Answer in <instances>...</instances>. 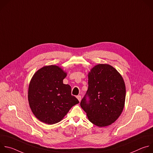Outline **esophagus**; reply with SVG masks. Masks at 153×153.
<instances>
[{
    "mask_svg": "<svg viewBox=\"0 0 153 153\" xmlns=\"http://www.w3.org/2000/svg\"><path fill=\"white\" fill-rule=\"evenodd\" d=\"M77 99L79 100V101L80 102V100H81V96H77Z\"/></svg>",
    "mask_w": 153,
    "mask_h": 153,
    "instance_id": "1",
    "label": "esophagus"
}]
</instances>
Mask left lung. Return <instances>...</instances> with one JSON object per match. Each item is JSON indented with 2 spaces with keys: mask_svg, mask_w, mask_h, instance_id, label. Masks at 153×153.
<instances>
[{
  "mask_svg": "<svg viewBox=\"0 0 153 153\" xmlns=\"http://www.w3.org/2000/svg\"><path fill=\"white\" fill-rule=\"evenodd\" d=\"M88 88L80 106L94 125L104 127L114 123L125 105L126 88L121 74L111 65L98 64L88 74ZM90 100L87 102L85 97Z\"/></svg>",
  "mask_w": 153,
  "mask_h": 153,
  "instance_id": "8db88e82",
  "label": "left lung"
}]
</instances>
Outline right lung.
<instances>
[{
	"label": "right lung",
	"instance_id": "right-lung-1",
	"mask_svg": "<svg viewBox=\"0 0 153 153\" xmlns=\"http://www.w3.org/2000/svg\"><path fill=\"white\" fill-rule=\"evenodd\" d=\"M67 73L57 65L45 66L32 77L28 99L31 110L42 122L53 125L61 121L74 105L79 103L71 95V88L63 80Z\"/></svg>",
	"mask_w": 153,
	"mask_h": 153
}]
</instances>
